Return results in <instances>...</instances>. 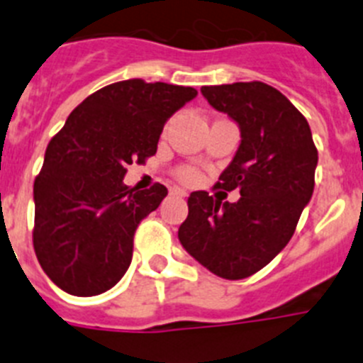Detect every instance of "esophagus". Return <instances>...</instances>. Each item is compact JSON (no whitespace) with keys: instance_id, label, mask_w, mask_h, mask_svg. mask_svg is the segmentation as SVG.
Returning a JSON list of instances; mask_svg holds the SVG:
<instances>
[{"instance_id":"34e87169","label":"esophagus","mask_w":363,"mask_h":363,"mask_svg":"<svg viewBox=\"0 0 363 363\" xmlns=\"http://www.w3.org/2000/svg\"><path fill=\"white\" fill-rule=\"evenodd\" d=\"M171 194H172V196L185 198V196H187V191H184V189H179V187H171Z\"/></svg>"}]
</instances>
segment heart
<instances>
[{
	"label": "heart",
	"instance_id": "b5f03b06",
	"mask_svg": "<svg viewBox=\"0 0 363 363\" xmlns=\"http://www.w3.org/2000/svg\"><path fill=\"white\" fill-rule=\"evenodd\" d=\"M178 176L179 179H184V182H189V184H191V182H194V179L198 178V172L194 171V169H191V167H185V169H182V171L178 172Z\"/></svg>",
	"mask_w": 363,
	"mask_h": 363
}]
</instances>
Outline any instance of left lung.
I'll return each mask as SVG.
<instances>
[{
    "label": "left lung",
    "instance_id": "1",
    "mask_svg": "<svg viewBox=\"0 0 363 363\" xmlns=\"http://www.w3.org/2000/svg\"><path fill=\"white\" fill-rule=\"evenodd\" d=\"M213 108L240 129V147L216 187L240 191V200L191 192L178 238L198 264L225 280L251 277L293 238L314 191L318 150L301 112L262 82L201 89Z\"/></svg>",
    "mask_w": 363,
    "mask_h": 363
}]
</instances>
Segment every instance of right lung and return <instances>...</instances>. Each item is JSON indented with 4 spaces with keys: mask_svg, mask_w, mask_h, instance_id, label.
<instances>
[{
    "mask_svg": "<svg viewBox=\"0 0 363 363\" xmlns=\"http://www.w3.org/2000/svg\"><path fill=\"white\" fill-rule=\"evenodd\" d=\"M196 96L162 82L112 83L83 99L50 140L34 182V251L60 289L96 296L123 278L138 223L167 196L162 184L125 185L127 167L156 154L163 125Z\"/></svg>",
    "mask_w": 363,
    "mask_h": 363,
    "instance_id": "right-lung-1",
    "label": "right lung"
}]
</instances>
